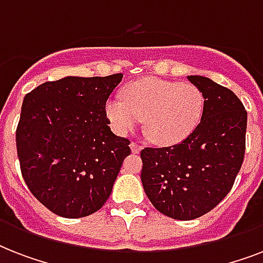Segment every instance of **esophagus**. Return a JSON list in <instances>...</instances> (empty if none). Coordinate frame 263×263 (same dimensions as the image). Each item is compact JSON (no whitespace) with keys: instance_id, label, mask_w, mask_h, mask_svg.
I'll use <instances>...</instances> for the list:
<instances>
[{"instance_id":"obj_1","label":"esophagus","mask_w":263,"mask_h":263,"mask_svg":"<svg viewBox=\"0 0 263 263\" xmlns=\"http://www.w3.org/2000/svg\"><path fill=\"white\" fill-rule=\"evenodd\" d=\"M129 147H131V152L134 153V154H136V153H139L140 150H142V146H140L138 142H132V143L129 144Z\"/></svg>"}]
</instances>
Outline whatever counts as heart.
<instances>
[{"instance_id": "b5f03b06", "label": "heart", "mask_w": 263, "mask_h": 263, "mask_svg": "<svg viewBox=\"0 0 263 263\" xmlns=\"http://www.w3.org/2000/svg\"><path fill=\"white\" fill-rule=\"evenodd\" d=\"M204 97L190 83L146 78L128 84L121 99H109L106 116L120 134L132 131L143 120L144 134L153 143L176 144L191 135L200 123Z\"/></svg>"}]
</instances>
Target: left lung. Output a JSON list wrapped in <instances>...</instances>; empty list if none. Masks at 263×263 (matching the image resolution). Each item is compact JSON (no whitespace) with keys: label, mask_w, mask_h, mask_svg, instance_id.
<instances>
[{"label":"left lung","mask_w":263,"mask_h":263,"mask_svg":"<svg viewBox=\"0 0 263 263\" xmlns=\"http://www.w3.org/2000/svg\"><path fill=\"white\" fill-rule=\"evenodd\" d=\"M204 97L200 123L183 142L140 152V179L153 206L175 220H194L231 191L246 150L247 111L232 91L203 76H187Z\"/></svg>","instance_id":"1"}]
</instances>
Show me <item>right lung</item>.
<instances>
[{
    "mask_svg": "<svg viewBox=\"0 0 263 263\" xmlns=\"http://www.w3.org/2000/svg\"><path fill=\"white\" fill-rule=\"evenodd\" d=\"M121 79L67 76L24 97L16 129L23 179L57 216L80 218L102 208L131 153L106 117V101Z\"/></svg>",
    "mask_w": 263,
    "mask_h": 263,
    "instance_id": "right-lung-1",
    "label": "right lung"
}]
</instances>
